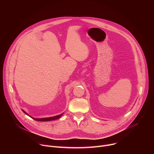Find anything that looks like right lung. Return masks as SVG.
I'll use <instances>...</instances> for the list:
<instances>
[{
  "label": "right lung",
  "instance_id": "right-lung-1",
  "mask_svg": "<svg viewBox=\"0 0 154 154\" xmlns=\"http://www.w3.org/2000/svg\"><path fill=\"white\" fill-rule=\"evenodd\" d=\"M24 113H26V115L27 113H26L24 110H23ZM62 115V114L60 115H58V116H53V117H51V118H41V119H36V118H33V119L36 120V121H52V120H55V119H58L60 117H61V116Z\"/></svg>",
  "mask_w": 154,
  "mask_h": 154
}]
</instances>
